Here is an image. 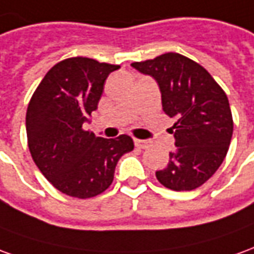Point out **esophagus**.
Masks as SVG:
<instances>
[{
  "instance_id": "1",
  "label": "esophagus",
  "mask_w": 254,
  "mask_h": 254,
  "mask_svg": "<svg viewBox=\"0 0 254 254\" xmlns=\"http://www.w3.org/2000/svg\"><path fill=\"white\" fill-rule=\"evenodd\" d=\"M134 143H135V146L139 147V149H146L150 142L146 141V139H134Z\"/></svg>"
}]
</instances>
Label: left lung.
Segmentation results:
<instances>
[{"label": "left lung", "mask_w": 254, "mask_h": 254, "mask_svg": "<svg viewBox=\"0 0 254 254\" xmlns=\"http://www.w3.org/2000/svg\"><path fill=\"white\" fill-rule=\"evenodd\" d=\"M159 83L163 111L175 119V150L157 181L175 191L199 188L222 165L233 136V115L223 89L198 63L179 53L132 63Z\"/></svg>", "instance_id": "8db88e82"}]
</instances>
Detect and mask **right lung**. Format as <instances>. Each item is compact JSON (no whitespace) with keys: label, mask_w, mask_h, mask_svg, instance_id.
Segmentation results:
<instances>
[{"label":"right lung","mask_w":254,"mask_h":254,"mask_svg":"<svg viewBox=\"0 0 254 254\" xmlns=\"http://www.w3.org/2000/svg\"><path fill=\"white\" fill-rule=\"evenodd\" d=\"M120 65L87 57L57 63L34 91L26 115L28 149L44 176L61 193L90 198L105 191L132 138L95 136L83 124L97 109L108 75Z\"/></svg>","instance_id":"obj_1"}]
</instances>
